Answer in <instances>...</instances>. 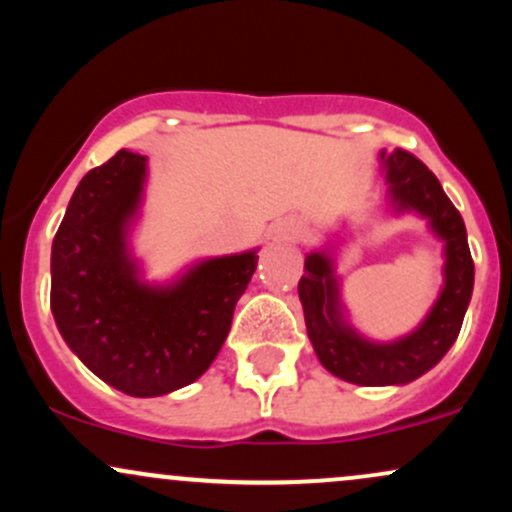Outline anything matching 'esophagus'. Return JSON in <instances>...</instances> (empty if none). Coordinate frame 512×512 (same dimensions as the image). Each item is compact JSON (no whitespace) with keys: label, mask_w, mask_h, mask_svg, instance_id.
<instances>
[{"label":"esophagus","mask_w":512,"mask_h":512,"mask_svg":"<svg viewBox=\"0 0 512 512\" xmlns=\"http://www.w3.org/2000/svg\"><path fill=\"white\" fill-rule=\"evenodd\" d=\"M276 236L286 238V240H293V238L301 236V226H298L296 221H289V223H284V226L276 228Z\"/></svg>","instance_id":"1"}]
</instances>
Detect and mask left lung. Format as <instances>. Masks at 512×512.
Returning a JSON list of instances; mask_svg holds the SVG:
<instances>
[{
	"mask_svg": "<svg viewBox=\"0 0 512 512\" xmlns=\"http://www.w3.org/2000/svg\"><path fill=\"white\" fill-rule=\"evenodd\" d=\"M390 204L397 214L416 211L445 243V284L431 313L407 337L378 344L346 325L334 260L327 250L305 257L298 281L305 327L320 363L354 385H407L448 354L460 334L474 289V262L460 211L443 192L436 175L414 154L380 151Z\"/></svg>",
	"mask_w": 512,
	"mask_h": 512,
	"instance_id": "obj_1",
	"label": "left lung"
}]
</instances>
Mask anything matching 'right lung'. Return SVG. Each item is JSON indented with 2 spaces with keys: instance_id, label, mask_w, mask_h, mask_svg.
I'll return each instance as SVG.
<instances>
[{
  "instance_id": "add662e5",
  "label": "right lung",
  "mask_w": 512,
  "mask_h": 512,
  "mask_svg": "<svg viewBox=\"0 0 512 512\" xmlns=\"http://www.w3.org/2000/svg\"><path fill=\"white\" fill-rule=\"evenodd\" d=\"M144 180L146 156L127 149L81 178L52 240L50 308L64 342L103 383L158 397L211 366L257 250L211 257L173 284H146L127 248Z\"/></svg>"
}]
</instances>
